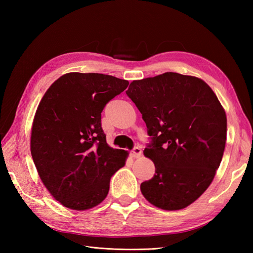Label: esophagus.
I'll use <instances>...</instances> for the list:
<instances>
[{
    "instance_id": "1",
    "label": "esophagus",
    "mask_w": 253,
    "mask_h": 253,
    "mask_svg": "<svg viewBox=\"0 0 253 253\" xmlns=\"http://www.w3.org/2000/svg\"><path fill=\"white\" fill-rule=\"evenodd\" d=\"M141 155V149L138 147H135L132 151H131V156L134 158H138Z\"/></svg>"
}]
</instances>
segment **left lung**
<instances>
[{
  "label": "left lung",
  "mask_w": 253,
  "mask_h": 253,
  "mask_svg": "<svg viewBox=\"0 0 253 253\" xmlns=\"http://www.w3.org/2000/svg\"><path fill=\"white\" fill-rule=\"evenodd\" d=\"M126 93L147 125L143 154L155 165L142 195L160 209L186 208L208 189L223 158V106L202 79L171 72L135 80Z\"/></svg>",
  "instance_id": "obj_1"
}]
</instances>
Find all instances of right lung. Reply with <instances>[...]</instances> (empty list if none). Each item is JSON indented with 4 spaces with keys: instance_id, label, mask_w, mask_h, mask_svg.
Here are the masks:
<instances>
[{
    "instance_id": "obj_1",
    "label": "right lung",
    "mask_w": 253,
    "mask_h": 253,
    "mask_svg": "<svg viewBox=\"0 0 253 253\" xmlns=\"http://www.w3.org/2000/svg\"><path fill=\"white\" fill-rule=\"evenodd\" d=\"M128 85L110 75L68 73L53 82L38 106L30 151L40 178L66 208L100 204L127 152L106 143L101 113Z\"/></svg>"
}]
</instances>
